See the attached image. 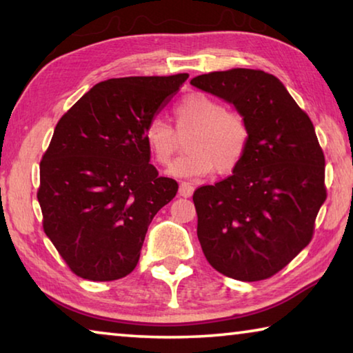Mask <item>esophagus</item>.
Listing matches in <instances>:
<instances>
[{"mask_svg":"<svg viewBox=\"0 0 353 353\" xmlns=\"http://www.w3.org/2000/svg\"><path fill=\"white\" fill-rule=\"evenodd\" d=\"M193 187L188 182H182L181 187H179V194L182 196V198H190L191 194H193Z\"/></svg>","mask_w":353,"mask_h":353,"instance_id":"obj_1","label":"esophagus"}]
</instances>
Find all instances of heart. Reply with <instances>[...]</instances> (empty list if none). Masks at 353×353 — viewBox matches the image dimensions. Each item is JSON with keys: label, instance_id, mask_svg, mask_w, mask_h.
<instances>
[{"label": "heart", "instance_id": "b5f03b06", "mask_svg": "<svg viewBox=\"0 0 353 353\" xmlns=\"http://www.w3.org/2000/svg\"><path fill=\"white\" fill-rule=\"evenodd\" d=\"M181 129H193L185 148L187 154L179 157L168 170L176 177H204L213 168L218 172L234 171L246 155L249 128L240 113L225 110L221 101L207 93L194 92L176 107ZM145 141L154 160L170 163L177 151L176 130L163 118H152L145 129Z\"/></svg>", "mask_w": 353, "mask_h": 353}]
</instances>
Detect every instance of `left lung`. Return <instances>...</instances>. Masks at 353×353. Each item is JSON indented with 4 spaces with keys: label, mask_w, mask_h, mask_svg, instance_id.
I'll use <instances>...</instances> for the list:
<instances>
[{
    "label": "left lung",
    "mask_w": 353,
    "mask_h": 353,
    "mask_svg": "<svg viewBox=\"0 0 353 353\" xmlns=\"http://www.w3.org/2000/svg\"><path fill=\"white\" fill-rule=\"evenodd\" d=\"M190 83L234 105L249 128L234 174L194 191L201 248L227 277H271L312 241L327 198L325 159L312 119L261 70L214 71Z\"/></svg>",
    "instance_id": "8db88e82"
}]
</instances>
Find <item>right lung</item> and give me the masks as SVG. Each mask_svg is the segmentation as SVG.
Instances as JSON below:
<instances>
[{
    "instance_id": "add662e5",
    "label": "right lung",
    "mask_w": 353,
    "mask_h": 353,
    "mask_svg": "<svg viewBox=\"0 0 353 353\" xmlns=\"http://www.w3.org/2000/svg\"><path fill=\"white\" fill-rule=\"evenodd\" d=\"M187 79H107L59 119L37 199L46 236L76 276L110 282L135 270L149 224L179 188L149 163L145 129Z\"/></svg>"
}]
</instances>
